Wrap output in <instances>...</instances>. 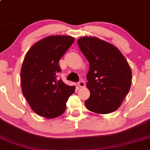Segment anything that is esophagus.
I'll use <instances>...</instances> for the list:
<instances>
[{
  "mask_svg": "<svg viewBox=\"0 0 150 150\" xmlns=\"http://www.w3.org/2000/svg\"><path fill=\"white\" fill-rule=\"evenodd\" d=\"M78 86H79L80 88H83L86 86V84H85V83L83 80H80V81L78 83Z\"/></svg>",
  "mask_w": 150,
  "mask_h": 150,
  "instance_id": "1",
  "label": "esophagus"
}]
</instances>
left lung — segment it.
I'll return each mask as SVG.
<instances>
[{
	"mask_svg": "<svg viewBox=\"0 0 150 150\" xmlns=\"http://www.w3.org/2000/svg\"><path fill=\"white\" fill-rule=\"evenodd\" d=\"M89 62L87 88L91 92L86 108L96 113H109L120 106L132 83L128 62L116 47L96 37L78 40Z\"/></svg>",
	"mask_w": 150,
	"mask_h": 150,
	"instance_id": "obj_1",
	"label": "left lung"
}]
</instances>
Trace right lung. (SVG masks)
I'll return each instance as SVG.
<instances>
[{
    "instance_id": "right-lung-1",
    "label": "right lung",
    "mask_w": 150,
    "mask_h": 150,
    "mask_svg": "<svg viewBox=\"0 0 150 150\" xmlns=\"http://www.w3.org/2000/svg\"><path fill=\"white\" fill-rule=\"evenodd\" d=\"M70 36H50L34 44L26 53L21 70L23 96L37 114L48 119L57 117L66 109V102L75 92L58 80L59 61L74 42Z\"/></svg>"
}]
</instances>
